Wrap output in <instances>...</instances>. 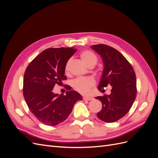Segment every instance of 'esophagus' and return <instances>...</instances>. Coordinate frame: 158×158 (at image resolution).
<instances>
[{"label": "esophagus", "mask_w": 158, "mask_h": 158, "mask_svg": "<svg viewBox=\"0 0 158 158\" xmlns=\"http://www.w3.org/2000/svg\"><path fill=\"white\" fill-rule=\"evenodd\" d=\"M93 99H94L93 98L88 97V96H84V97H83V99L84 100H87V101H91V100H92Z\"/></svg>", "instance_id": "34e87169"}]
</instances>
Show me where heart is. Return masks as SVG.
I'll use <instances>...</instances> for the list:
<instances>
[{
  "mask_svg": "<svg viewBox=\"0 0 158 158\" xmlns=\"http://www.w3.org/2000/svg\"><path fill=\"white\" fill-rule=\"evenodd\" d=\"M80 56L81 60H82L83 63L88 66H94L98 62V56H96L94 52L89 50H85L81 52ZM71 62V59H69L66 62L64 66V71L67 74L69 72L70 64ZM95 80L92 78H78L74 79L72 82V86L80 94H88L90 89L92 88L95 84Z\"/></svg>",
  "mask_w": 158,
  "mask_h": 158,
  "instance_id": "b5f03b06",
  "label": "heart"
}]
</instances>
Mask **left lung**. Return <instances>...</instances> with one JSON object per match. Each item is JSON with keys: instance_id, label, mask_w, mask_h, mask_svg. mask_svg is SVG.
Wrapping results in <instances>:
<instances>
[{"instance_id": "obj_1", "label": "left lung", "mask_w": 158, "mask_h": 158, "mask_svg": "<svg viewBox=\"0 0 158 158\" xmlns=\"http://www.w3.org/2000/svg\"><path fill=\"white\" fill-rule=\"evenodd\" d=\"M92 47L102 56L104 69L99 90L111 85V94L98 96L102 109L97 113L99 119L113 123L124 117L131 109L136 97V78L132 66L120 52L104 44Z\"/></svg>"}]
</instances>
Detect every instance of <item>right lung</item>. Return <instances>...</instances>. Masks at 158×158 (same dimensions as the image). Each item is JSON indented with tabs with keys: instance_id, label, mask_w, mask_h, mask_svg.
Segmentation results:
<instances>
[{
	"instance_id": "right-lung-1",
	"label": "right lung",
	"mask_w": 158,
	"mask_h": 158,
	"mask_svg": "<svg viewBox=\"0 0 158 158\" xmlns=\"http://www.w3.org/2000/svg\"><path fill=\"white\" fill-rule=\"evenodd\" d=\"M74 48H49L42 51L27 66L23 83V94L30 111L41 123L55 126L65 121L76 102L82 100L79 93L66 85V95L55 94V84L66 80L64 66Z\"/></svg>"
}]
</instances>
